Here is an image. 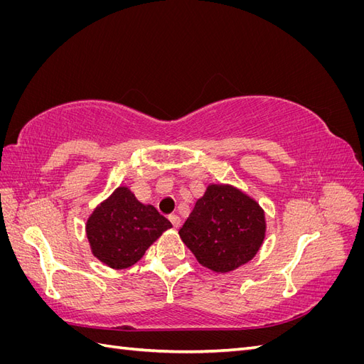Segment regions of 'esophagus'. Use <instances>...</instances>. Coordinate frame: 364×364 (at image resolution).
I'll use <instances>...</instances> for the list:
<instances>
[{
    "instance_id": "34e87169",
    "label": "esophagus",
    "mask_w": 364,
    "mask_h": 364,
    "mask_svg": "<svg viewBox=\"0 0 364 364\" xmlns=\"http://www.w3.org/2000/svg\"><path fill=\"white\" fill-rule=\"evenodd\" d=\"M168 220L171 222L173 228H176V229H179V228H181V218H179L178 215H170V217H168Z\"/></svg>"
}]
</instances>
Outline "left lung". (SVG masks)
Listing matches in <instances>:
<instances>
[{
    "mask_svg": "<svg viewBox=\"0 0 364 364\" xmlns=\"http://www.w3.org/2000/svg\"><path fill=\"white\" fill-rule=\"evenodd\" d=\"M203 267L228 273L257 255L266 237L262 208L232 185L211 183L179 229Z\"/></svg>",
    "mask_w": 364,
    "mask_h": 364,
    "instance_id": "1",
    "label": "left lung"
}]
</instances>
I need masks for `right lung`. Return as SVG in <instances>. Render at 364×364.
<instances>
[{
    "label": "right lung",
    "mask_w": 364,
    "mask_h": 364,
    "mask_svg": "<svg viewBox=\"0 0 364 364\" xmlns=\"http://www.w3.org/2000/svg\"><path fill=\"white\" fill-rule=\"evenodd\" d=\"M170 228L155 206L136 200L127 186H118L87 218L86 235L94 257L121 270L138 262Z\"/></svg>",
    "instance_id": "right-lung-1"
}]
</instances>
